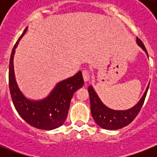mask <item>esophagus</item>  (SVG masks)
Returning <instances> with one entry per match:
<instances>
[{
	"instance_id": "obj_1",
	"label": "esophagus",
	"mask_w": 157,
	"mask_h": 157,
	"mask_svg": "<svg viewBox=\"0 0 157 157\" xmlns=\"http://www.w3.org/2000/svg\"><path fill=\"white\" fill-rule=\"evenodd\" d=\"M82 75H83V78L85 81H88L90 80V71L87 70H83L82 71Z\"/></svg>"
}]
</instances>
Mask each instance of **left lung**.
Here are the masks:
<instances>
[{"instance_id": "8db88e82", "label": "left lung", "mask_w": 157, "mask_h": 157, "mask_svg": "<svg viewBox=\"0 0 157 157\" xmlns=\"http://www.w3.org/2000/svg\"><path fill=\"white\" fill-rule=\"evenodd\" d=\"M137 43L147 53V56H148V54H147L146 48L144 46V44L138 37H137ZM148 87L149 86H147V88L141 99L134 107L130 109L125 110V111H116V110L110 109L106 107L101 102L98 96L95 93V91L94 90L93 87L90 86L88 88V91L89 94H90V100L91 114H92L94 121L101 128H103L105 129H111V130L121 129V128H123V127L130 124L134 121V118L137 117V115L139 114V112H140V110L144 105L147 93L148 90Z\"/></svg>"}]
</instances>
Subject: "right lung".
I'll list each match as a JSON object with an SVG mask.
<instances>
[{
  "label": "right lung",
  "instance_id": "1",
  "mask_svg": "<svg viewBox=\"0 0 157 157\" xmlns=\"http://www.w3.org/2000/svg\"><path fill=\"white\" fill-rule=\"evenodd\" d=\"M27 28L13 46L9 67V87L16 111L32 126L50 130L61 126L67 119L71 99L74 93L84 85L83 76L79 71L70 78L60 81L50 95L40 101H32L25 98L16 83L13 72V59L19 40L27 32Z\"/></svg>",
  "mask_w": 157,
  "mask_h": 157
}]
</instances>
